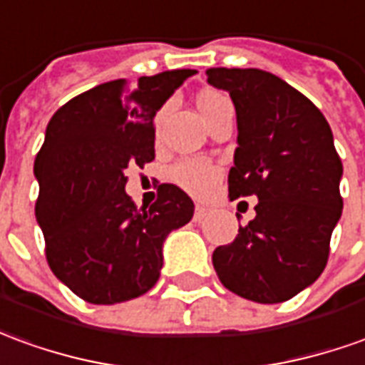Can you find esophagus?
Here are the masks:
<instances>
[{"label":"esophagus","instance_id":"34e87169","mask_svg":"<svg viewBox=\"0 0 365 365\" xmlns=\"http://www.w3.org/2000/svg\"><path fill=\"white\" fill-rule=\"evenodd\" d=\"M209 215V209L203 207V205H197L195 207V213H193V221H201V219H205Z\"/></svg>","mask_w":365,"mask_h":365}]
</instances>
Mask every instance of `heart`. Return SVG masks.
I'll return each instance as SVG.
<instances>
[{
	"mask_svg": "<svg viewBox=\"0 0 365 365\" xmlns=\"http://www.w3.org/2000/svg\"><path fill=\"white\" fill-rule=\"evenodd\" d=\"M221 103H227V96L221 93H201L197 96L201 116L205 118L209 112ZM219 175V168L207 160L200 158H185L172 168V180H174L183 191H187L195 197H205L215 187Z\"/></svg>",
	"mask_w": 365,
	"mask_h": 365,
	"instance_id": "1",
	"label": "heart"
}]
</instances>
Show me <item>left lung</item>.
<instances>
[{
    "label": "left lung",
    "instance_id": "left-lung-1",
    "mask_svg": "<svg viewBox=\"0 0 365 365\" xmlns=\"http://www.w3.org/2000/svg\"><path fill=\"white\" fill-rule=\"evenodd\" d=\"M205 75L235 104L229 197L259 200L253 221L213 251V267L239 297L284 302L322 274L342 215V162L332 130L304 94L272 73L207 68Z\"/></svg>",
    "mask_w": 365,
    "mask_h": 365
}]
</instances>
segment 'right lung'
I'll use <instances>...</instances> for the list:
<instances>
[{
  "instance_id": "1",
  "label": "right lung",
  "mask_w": 365,
  "mask_h": 365,
  "mask_svg": "<svg viewBox=\"0 0 365 365\" xmlns=\"http://www.w3.org/2000/svg\"><path fill=\"white\" fill-rule=\"evenodd\" d=\"M193 73L104 83L68 101L47 124L33 165L35 217L51 271L91 304H116L152 289L165 237L193 217V201L178 185L162 183L148 211L124 190L126 168L154 160L156 112Z\"/></svg>"
}]
</instances>
